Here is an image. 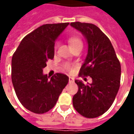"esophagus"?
<instances>
[{"label":"esophagus","mask_w":134,"mask_h":134,"mask_svg":"<svg viewBox=\"0 0 134 134\" xmlns=\"http://www.w3.org/2000/svg\"><path fill=\"white\" fill-rule=\"evenodd\" d=\"M74 79L72 77H69V82H74Z\"/></svg>","instance_id":"1"}]
</instances>
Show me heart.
Segmentation results:
<instances>
[{
    "mask_svg": "<svg viewBox=\"0 0 134 134\" xmlns=\"http://www.w3.org/2000/svg\"><path fill=\"white\" fill-rule=\"evenodd\" d=\"M68 43H69L70 46H71L72 49L77 47V46H82V41L77 36H72L70 37L68 39ZM64 68L66 70V71H71L72 70V67L69 64H65L64 65Z\"/></svg>",
    "mask_w": 134,
    "mask_h": 134,
    "instance_id": "obj_1",
    "label": "heart"
}]
</instances>
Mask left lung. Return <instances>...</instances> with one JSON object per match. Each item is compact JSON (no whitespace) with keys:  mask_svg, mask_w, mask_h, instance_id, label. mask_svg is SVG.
Listing matches in <instances>:
<instances>
[{"mask_svg":"<svg viewBox=\"0 0 134 134\" xmlns=\"http://www.w3.org/2000/svg\"><path fill=\"white\" fill-rule=\"evenodd\" d=\"M70 25L82 34L88 43V53L79 75L90 76L85 85L76 80L79 90L72 98L73 106L81 115L97 118L110 108L119 91L121 65L109 39L92 23L74 22Z\"/></svg>","mask_w":134,"mask_h":134,"instance_id":"left-lung-1","label":"left lung"}]
</instances>
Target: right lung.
<instances>
[{"mask_svg":"<svg viewBox=\"0 0 134 134\" xmlns=\"http://www.w3.org/2000/svg\"><path fill=\"white\" fill-rule=\"evenodd\" d=\"M69 23L46 24L26 35L12 58L11 79L16 97L23 107L37 114L56 104L69 78L56 73L49 79L43 74L48 60L54 57L58 37Z\"/></svg>","mask_w":134,"mask_h":134,"instance_id":"1","label":"right lung"}]
</instances>
